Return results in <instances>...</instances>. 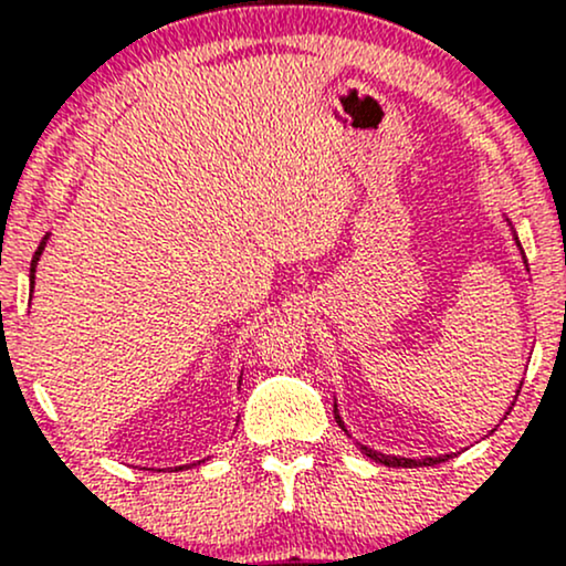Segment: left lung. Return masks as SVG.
<instances>
[{
	"label": "left lung",
	"mask_w": 566,
	"mask_h": 566,
	"mask_svg": "<svg viewBox=\"0 0 566 566\" xmlns=\"http://www.w3.org/2000/svg\"><path fill=\"white\" fill-rule=\"evenodd\" d=\"M516 244H518V239H516ZM518 250H522V244H518ZM335 420H337V426H340L343 431H346V426H343L340 415H337V405H335ZM356 444H359V441H356ZM359 450L365 452L369 460L388 465V469H423V465H437V463H444V460L452 458V454H439V458H420V460H415V458H396V454H382L378 450H369V447H365V444H359Z\"/></svg>",
	"instance_id": "left-lung-1"
}]
</instances>
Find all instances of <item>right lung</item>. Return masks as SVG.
<instances>
[{"label": "right lung", "mask_w": 566, "mask_h": 566, "mask_svg": "<svg viewBox=\"0 0 566 566\" xmlns=\"http://www.w3.org/2000/svg\"><path fill=\"white\" fill-rule=\"evenodd\" d=\"M48 237H50V233H48ZM48 237H44V239H42V242H39V247H36V252H34V261H31V292H34V271H36L39 255H42L44 244H48ZM239 386H242V382H239ZM199 463H205V460H199ZM199 463H191V465H199ZM191 465H178V469H175V471H180V469H191Z\"/></svg>", "instance_id": "add662e5"}]
</instances>
